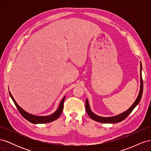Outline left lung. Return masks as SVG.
I'll return each instance as SVG.
<instances>
[{
  "mask_svg": "<svg viewBox=\"0 0 151 151\" xmlns=\"http://www.w3.org/2000/svg\"><path fill=\"white\" fill-rule=\"evenodd\" d=\"M140 91L139 93L137 98L135 102L133 103V104L127 109V111L122 113L119 115L114 116H109V117H103L97 115H96L91 110V108L89 106V104L88 102V99L86 100V109L87 113L88 114V115L94 121H96L98 122L104 123H116L118 122H120L122 120H125V118L129 116L131 112L133 111V109L136 107L137 105L142 98V96L143 93V81H142V63L140 62Z\"/></svg>",
  "mask_w": 151,
  "mask_h": 151,
  "instance_id": "1",
  "label": "left lung"
}]
</instances>
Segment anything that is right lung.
Masks as SVG:
<instances>
[{"instance_id": "1", "label": "right lung", "mask_w": 151, "mask_h": 151, "mask_svg": "<svg viewBox=\"0 0 151 151\" xmlns=\"http://www.w3.org/2000/svg\"><path fill=\"white\" fill-rule=\"evenodd\" d=\"M9 94H10L11 97L12 99V101H14V103L16 108H17L18 110H19V111L21 114V115L23 116L25 118V119H26L27 120L29 121L31 123H34V124L50 123V122H52L54 120L58 119L59 116H60L61 113L63 111V103H64V100H65V96L63 98L60 104H59V106H58V109H57L55 112L53 113V114H52V115H48V116H37V115H32V114H30L28 112H26V111H24V109H22V108H21L19 106V105H18V104L16 103V101H15V99H14L11 93H10V91H9Z\"/></svg>"}]
</instances>
